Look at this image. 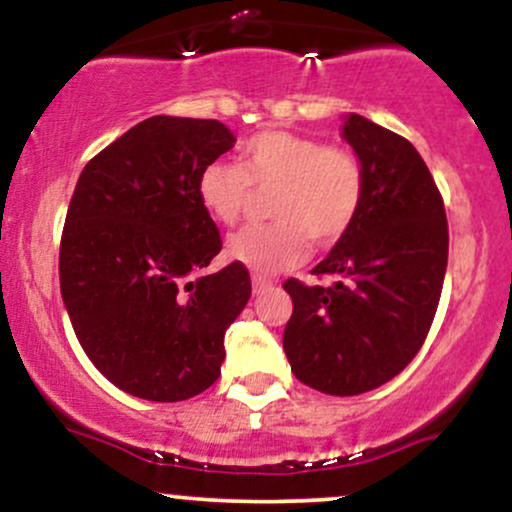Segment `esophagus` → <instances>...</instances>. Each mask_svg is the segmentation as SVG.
<instances>
[{"mask_svg":"<svg viewBox=\"0 0 512 512\" xmlns=\"http://www.w3.org/2000/svg\"><path fill=\"white\" fill-rule=\"evenodd\" d=\"M269 289H274V281L272 279H267V276H262V274H252V291L264 293V291H269Z\"/></svg>","mask_w":512,"mask_h":512,"instance_id":"34e87169","label":"esophagus"}]
</instances>
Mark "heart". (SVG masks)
I'll return each mask as SVG.
<instances>
[{
	"instance_id": "heart-1",
	"label": "heart",
	"mask_w": 512,
	"mask_h": 512,
	"mask_svg": "<svg viewBox=\"0 0 512 512\" xmlns=\"http://www.w3.org/2000/svg\"><path fill=\"white\" fill-rule=\"evenodd\" d=\"M255 190H272V223L248 226L228 240L233 260L257 272L301 264L310 240L337 243L354 226L366 195V170L346 146L305 134L264 129L240 144L238 163L211 161L199 173L197 195L219 223L233 226Z\"/></svg>"
}]
</instances>
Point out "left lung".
<instances>
[{
    "mask_svg": "<svg viewBox=\"0 0 512 512\" xmlns=\"http://www.w3.org/2000/svg\"><path fill=\"white\" fill-rule=\"evenodd\" d=\"M342 134L366 170V195L313 269L332 284H284L293 301L284 351L301 383L349 397L385 385L424 346L448 267V219L411 142L356 113Z\"/></svg>",
    "mask_w": 512,
    "mask_h": 512,
    "instance_id": "left-lung-1",
    "label": "left lung"
}]
</instances>
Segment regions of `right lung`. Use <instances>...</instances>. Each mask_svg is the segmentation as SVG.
I'll return each instance as SVG.
<instances>
[{
	"label": "right lung",
	"mask_w": 512,
	"mask_h": 512,
	"mask_svg": "<svg viewBox=\"0 0 512 512\" xmlns=\"http://www.w3.org/2000/svg\"><path fill=\"white\" fill-rule=\"evenodd\" d=\"M236 137L219 120L156 115L81 170L60 243V289L81 349L134 397L180 402L219 380L223 334L250 274L221 252L199 173Z\"/></svg>",
	"instance_id": "right-lung-1"
}]
</instances>
